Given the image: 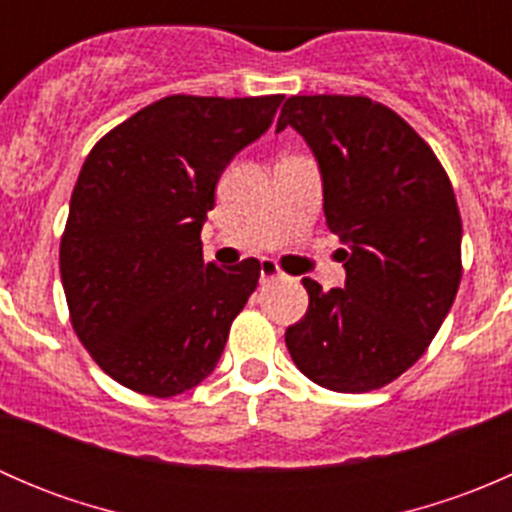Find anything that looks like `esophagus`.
Masks as SVG:
<instances>
[{"mask_svg": "<svg viewBox=\"0 0 512 512\" xmlns=\"http://www.w3.org/2000/svg\"><path fill=\"white\" fill-rule=\"evenodd\" d=\"M282 277V270L277 262L272 260H262L260 265V282H272V280H280Z\"/></svg>", "mask_w": 512, "mask_h": 512, "instance_id": "1", "label": "esophagus"}]
</instances>
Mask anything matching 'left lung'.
I'll return each mask as SVG.
<instances>
[{"label": "left lung", "mask_w": 512, "mask_h": 512, "mask_svg": "<svg viewBox=\"0 0 512 512\" xmlns=\"http://www.w3.org/2000/svg\"><path fill=\"white\" fill-rule=\"evenodd\" d=\"M292 126L312 148L324 218L347 245V282L304 277L307 314L285 332L307 379L364 394L399 379L426 352L461 285V213L426 141L366 96H292L277 131Z\"/></svg>", "instance_id": "1"}]
</instances>
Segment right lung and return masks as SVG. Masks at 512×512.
<instances>
[{
	"label": "right lung",
	"mask_w": 512,
	"mask_h": 512,
	"mask_svg": "<svg viewBox=\"0 0 512 512\" xmlns=\"http://www.w3.org/2000/svg\"><path fill=\"white\" fill-rule=\"evenodd\" d=\"M282 98L165 96L84 160L61 282L76 337L126 389L168 399L213 374L260 262H205L200 230L227 163L272 126Z\"/></svg>",
	"instance_id": "add662e5"
}]
</instances>
